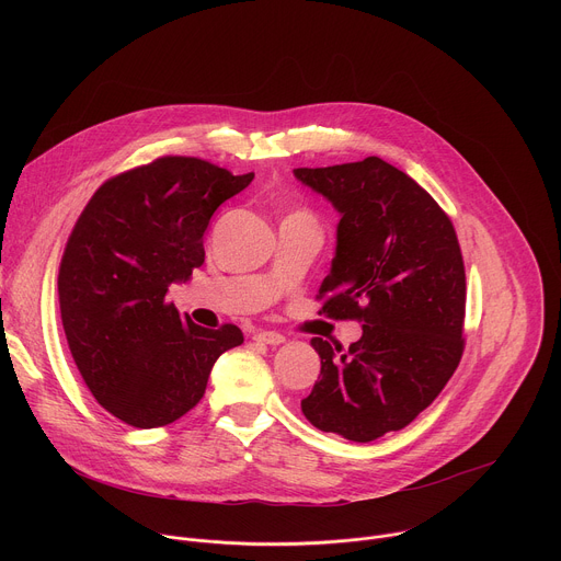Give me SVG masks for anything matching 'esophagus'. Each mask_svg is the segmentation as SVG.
I'll list each match as a JSON object with an SVG mask.
<instances>
[{
	"mask_svg": "<svg viewBox=\"0 0 561 561\" xmlns=\"http://www.w3.org/2000/svg\"><path fill=\"white\" fill-rule=\"evenodd\" d=\"M255 340L262 342V344L279 346V344L284 342V335H282V333H275V331H260V333H255Z\"/></svg>",
	"mask_w": 561,
	"mask_h": 561,
	"instance_id": "34e87169",
	"label": "esophagus"
}]
</instances>
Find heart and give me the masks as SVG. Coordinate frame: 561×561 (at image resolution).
Returning a JSON list of instances; mask_svg holds the SVG:
<instances>
[{
	"mask_svg": "<svg viewBox=\"0 0 561 561\" xmlns=\"http://www.w3.org/2000/svg\"><path fill=\"white\" fill-rule=\"evenodd\" d=\"M290 215H306V217H310L306 210H295V213H290Z\"/></svg>",
	"mask_w": 561,
	"mask_h": 561,
	"instance_id": "1",
	"label": "heart"
}]
</instances>
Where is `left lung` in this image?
<instances>
[{
    "label": "left lung",
    "instance_id": "1",
    "mask_svg": "<svg viewBox=\"0 0 561 561\" xmlns=\"http://www.w3.org/2000/svg\"><path fill=\"white\" fill-rule=\"evenodd\" d=\"M295 178L342 213L319 314L364 327L348 351L312 337L322 370L301 413L319 431L373 442L428 409L461 359L466 271L457 232L413 178L379 157L295 169Z\"/></svg>",
    "mask_w": 561,
    "mask_h": 561
}]
</instances>
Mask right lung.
Instances as JSON below:
<instances>
[{"instance_id":"1","label":"right lung","mask_w":561,"mask_h":561,"mask_svg":"<svg viewBox=\"0 0 561 561\" xmlns=\"http://www.w3.org/2000/svg\"><path fill=\"white\" fill-rule=\"evenodd\" d=\"M253 178L164 154L106 180L77 217L57 277L61 324L79 375L117 420L173 424L199 404L217 357L244 342L234 324L197 327L167 293L204 264L213 213Z\"/></svg>"}]
</instances>
